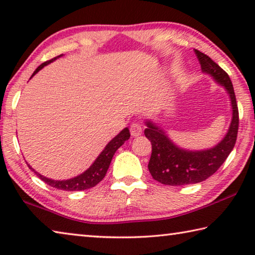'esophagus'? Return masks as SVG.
<instances>
[{
    "label": "esophagus",
    "mask_w": 255,
    "mask_h": 255,
    "mask_svg": "<svg viewBox=\"0 0 255 255\" xmlns=\"http://www.w3.org/2000/svg\"><path fill=\"white\" fill-rule=\"evenodd\" d=\"M141 132H143V128L138 123H132L130 125V133L131 136L133 137H137V136H140Z\"/></svg>",
    "instance_id": "1"
}]
</instances>
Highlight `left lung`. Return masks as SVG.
Listing matches in <instances>:
<instances>
[{
	"instance_id": "left-lung-1",
	"label": "left lung",
	"mask_w": 255,
	"mask_h": 255,
	"mask_svg": "<svg viewBox=\"0 0 255 255\" xmlns=\"http://www.w3.org/2000/svg\"><path fill=\"white\" fill-rule=\"evenodd\" d=\"M201 71L225 88L232 106V120L225 137L214 147L190 150L180 147L170 139L164 129L152 120H146L145 136L152 143L148 170L153 179L165 185L199 183L213 175L234 148L239 131V109L232 81L227 73L209 56L195 49Z\"/></svg>"
}]
</instances>
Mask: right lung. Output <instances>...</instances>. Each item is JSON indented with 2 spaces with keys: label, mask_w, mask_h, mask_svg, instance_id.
I'll return each mask as SVG.
<instances>
[{
  "label": "right lung",
  "mask_w": 255,
  "mask_h": 255,
  "mask_svg": "<svg viewBox=\"0 0 255 255\" xmlns=\"http://www.w3.org/2000/svg\"><path fill=\"white\" fill-rule=\"evenodd\" d=\"M60 56H63V55H59V56H57V57L42 63L41 65L38 66L37 70L33 72L31 77L33 75H36L42 67L48 65V64H50L51 62H54L55 59H57L58 57H60ZM31 77H30V79H31ZM129 137H130L129 129L128 128L123 129V130L120 131L117 136H116L115 138H112L109 143L107 144L105 149H103L100 153V155H99L96 161L93 162L92 165L90 166L88 170L84 171L82 174L75 176V178H72L68 180H53V179L46 178V176L41 175L40 173H38V172L34 171L32 167L29 165V164H28V166H29V169L33 171L34 173L37 174L38 178L41 179L45 183L50 185V187L58 189V190H64V191H81V190L90 189V188L94 187V185H97L99 182H100V181H102L103 178H105V175L107 173L108 169H109L111 159H112V157H114L116 150H117L120 146L125 143V141L128 140Z\"/></svg>",
  "instance_id": "right-lung-1"
}]
</instances>
